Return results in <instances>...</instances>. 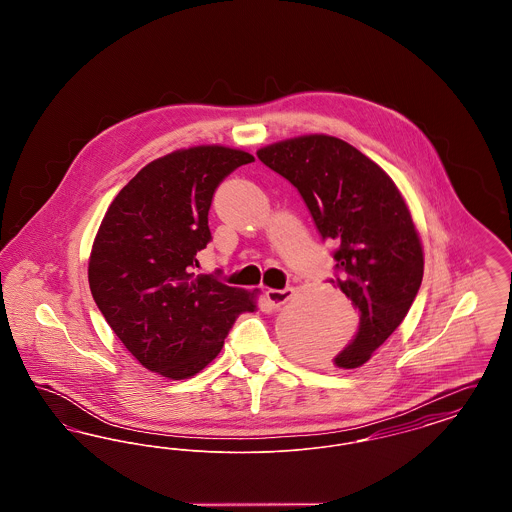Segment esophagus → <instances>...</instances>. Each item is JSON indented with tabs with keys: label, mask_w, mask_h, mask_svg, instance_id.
<instances>
[{
	"label": "esophagus",
	"mask_w": 512,
	"mask_h": 512,
	"mask_svg": "<svg viewBox=\"0 0 512 512\" xmlns=\"http://www.w3.org/2000/svg\"><path fill=\"white\" fill-rule=\"evenodd\" d=\"M292 288H284V290H267L268 303L272 307H280L284 303H288L292 299Z\"/></svg>",
	"instance_id": "34e87169"
}]
</instances>
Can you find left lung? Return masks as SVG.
Here are the masks:
<instances>
[{
    "mask_svg": "<svg viewBox=\"0 0 512 512\" xmlns=\"http://www.w3.org/2000/svg\"><path fill=\"white\" fill-rule=\"evenodd\" d=\"M257 157L292 182L322 240L338 244L328 282L359 309V332L332 363L365 365L407 317L424 274L411 211L395 182L340 138L309 134L261 147Z\"/></svg>",
    "mask_w": 512,
    "mask_h": 512,
    "instance_id": "1",
    "label": "left lung"
}]
</instances>
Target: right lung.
Returning <instances> with one entry per match:
<instances>
[{"label":"right lung","mask_w":512,"mask_h":512,"mask_svg":"<svg viewBox=\"0 0 512 512\" xmlns=\"http://www.w3.org/2000/svg\"><path fill=\"white\" fill-rule=\"evenodd\" d=\"M251 161L232 147L172 151L138 172L99 224L90 290L117 338L151 372L194 376L219 355L234 320L257 309V290L194 272L197 251L211 242L215 190Z\"/></svg>","instance_id":"1"}]
</instances>
